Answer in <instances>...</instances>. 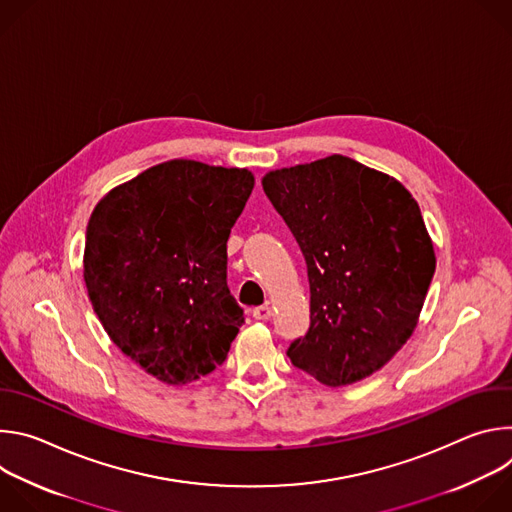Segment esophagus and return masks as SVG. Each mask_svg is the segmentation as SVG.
Segmentation results:
<instances>
[{"label": "esophagus", "mask_w": 512, "mask_h": 512, "mask_svg": "<svg viewBox=\"0 0 512 512\" xmlns=\"http://www.w3.org/2000/svg\"><path fill=\"white\" fill-rule=\"evenodd\" d=\"M273 316V310L269 306H257L253 308V318L255 320H269Z\"/></svg>", "instance_id": "obj_1"}]
</instances>
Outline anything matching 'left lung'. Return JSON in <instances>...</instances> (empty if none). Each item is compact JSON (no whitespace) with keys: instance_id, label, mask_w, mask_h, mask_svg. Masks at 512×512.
<instances>
[{"instance_id":"1","label":"left lung","mask_w":512,"mask_h":512,"mask_svg":"<svg viewBox=\"0 0 512 512\" xmlns=\"http://www.w3.org/2000/svg\"><path fill=\"white\" fill-rule=\"evenodd\" d=\"M310 281V328L287 348L328 387L377 373L417 326L435 271L419 204L395 178L346 156L265 174Z\"/></svg>"}]
</instances>
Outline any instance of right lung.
I'll return each instance as SVG.
<instances>
[{"label":"right lung","instance_id":"obj_1","mask_svg":"<svg viewBox=\"0 0 512 512\" xmlns=\"http://www.w3.org/2000/svg\"><path fill=\"white\" fill-rule=\"evenodd\" d=\"M249 170L170 160L95 206L85 283L105 332L139 367L186 385L223 364L245 322L227 285V241Z\"/></svg>","mask_w":512,"mask_h":512}]
</instances>
